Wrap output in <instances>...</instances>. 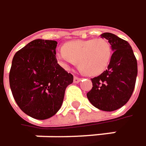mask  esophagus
I'll use <instances>...</instances> for the list:
<instances>
[{
  "mask_svg": "<svg viewBox=\"0 0 146 146\" xmlns=\"http://www.w3.org/2000/svg\"><path fill=\"white\" fill-rule=\"evenodd\" d=\"M80 81H81V78H78V77H74V78H73V83L78 84V83H79Z\"/></svg>",
  "mask_w": 146,
  "mask_h": 146,
  "instance_id": "obj_1",
  "label": "esophagus"
}]
</instances>
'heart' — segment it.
I'll list each match as a JSON object with an SVG mask.
<instances>
[{"label":"heart","mask_w":146,"mask_h":146,"mask_svg":"<svg viewBox=\"0 0 146 146\" xmlns=\"http://www.w3.org/2000/svg\"><path fill=\"white\" fill-rule=\"evenodd\" d=\"M112 56L109 42L104 38L75 40L57 51V58L61 66L70 70L78 63L82 70L89 76L100 75L107 68Z\"/></svg>","instance_id":"obj_1"}]
</instances>
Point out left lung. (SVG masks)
<instances>
[{
  "label": "left lung",
  "instance_id": "8db88e82",
  "mask_svg": "<svg viewBox=\"0 0 146 146\" xmlns=\"http://www.w3.org/2000/svg\"><path fill=\"white\" fill-rule=\"evenodd\" d=\"M113 52L108 68L91 78L93 88L87 94L89 102L103 111H113L130 99L137 77V61L128 42L110 33L100 35Z\"/></svg>",
  "mask_w": 146,
  "mask_h": 146
}]
</instances>
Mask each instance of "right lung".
<instances>
[{
	"label": "right lung",
	"mask_w": 146,
	"mask_h": 146,
	"mask_svg": "<svg viewBox=\"0 0 146 146\" xmlns=\"http://www.w3.org/2000/svg\"><path fill=\"white\" fill-rule=\"evenodd\" d=\"M58 42L36 39L19 50L12 59L10 87L17 105L26 114L46 119L62 104L66 88L73 76L56 58Z\"/></svg>",
	"instance_id": "obj_1"
}]
</instances>
